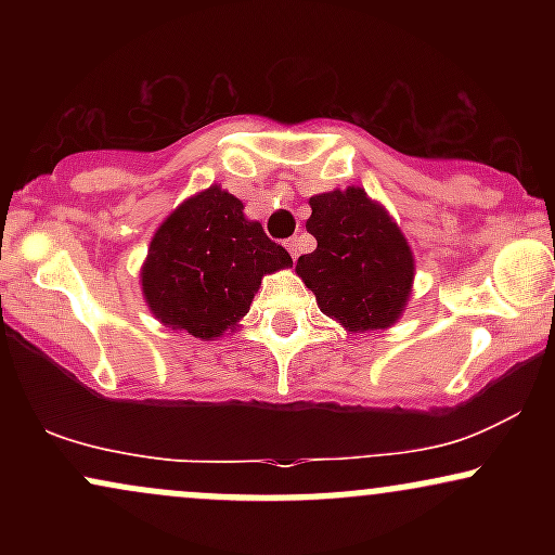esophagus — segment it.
Returning a JSON list of instances; mask_svg holds the SVG:
<instances>
[{"instance_id": "1", "label": "esophagus", "mask_w": 555, "mask_h": 555, "mask_svg": "<svg viewBox=\"0 0 555 555\" xmlns=\"http://www.w3.org/2000/svg\"><path fill=\"white\" fill-rule=\"evenodd\" d=\"M284 247H286V250H289L292 260H297V256H299V253H297V240H286Z\"/></svg>"}]
</instances>
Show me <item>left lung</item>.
<instances>
[{"instance_id":"1","label":"left lung","mask_w":555,"mask_h":555,"mask_svg":"<svg viewBox=\"0 0 555 555\" xmlns=\"http://www.w3.org/2000/svg\"><path fill=\"white\" fill-rule=\"evenodd\" d=\"M310 208L305 227L318 247L295 271L321 313L352 334L391 328L415 284V256L393 216L354 184L313 195Z\"/></svg>"}]
</instances>
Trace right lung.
<instances>
[{"label": "right lung", "instance_id": "right-lung-1", "mask_svg": "<svg viewBox=\"0 0 555 555\" xmlns=\"http://www.w3.org/2000/svg\"><path fill=\"white\" fill-rule=\"evenodd\" d=\"M282 245L221 184L190 195L158 224L140 292L162 326L201 341L234 334L266 273L289 269Z\"/></svg>", "mask_w": 555, "mask_h": 555}]
</instances>
